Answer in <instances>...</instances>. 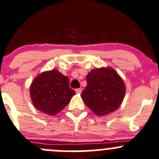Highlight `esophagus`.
<instances>
[{
  "label": "esophagus",
  "mask_w": 159,
  "mask_h": 159,
  "mask_svg": "<svg viewBox=\"0 0 159 159\" xmlns=\"http://www.w3.org/2000/svg\"><path fill=\"white\" fill-rule=\"evenodd\" d=\"M81 91H82V90H81V88L76 89V90H75L76 93H78V94H81Z\"/></svg>",
  "instance_id": "34e87169"
}]
</instances>
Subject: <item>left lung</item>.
I'll return each mask as SVG.
<instances>
[{"mask_svg":"<svg viewBox=\"0 0 159 159\" xmlns=\"http://www.w3.org/2000/svg\"><path fill=\"white\" fill-rule=\"evenodd\" d=\"M86 80L88 84L81 97L94 114L106 116L120 107L126 87L115 69L109 66L92 69Z\"/></svg>","mask_w":159,"mask_h":159,"instance_id":"8db88e82","label":"left lung"}]
</instances>
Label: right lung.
I'll list each match as a JSON object with an SVG mask.
<instances>
[{"instance_id":"1","label":"right lung","mask_w":159,"mask_h":159,"mask_svg":"<svg viewBox=\"0 0 159 159\" xmlns=\"http://www.w3.org/2000/svg\"><path fill=\"white\" fill-rule=\"evenodd\" d=\"M34 107L48 116H56L70 102L75 92L69 88V78L57 69L38 74L30 86Z\"/></svg>"}]
</instances>
